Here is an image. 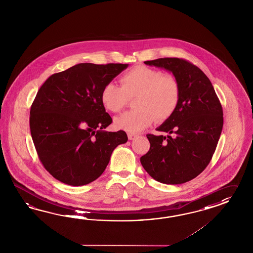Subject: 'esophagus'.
<instances>
[{"label":"esophagus","instance_id":"esophagus-1","mask_svg":"<svg viewBox=\"0 0 253 253\" xmlns=\"http://www.w3.org/2000/svg\"><path fill=\"white\" fill-rule=\"evenodd\" d=\"M137 135L136 134H133V133H128V138H129V140H133V139H135Z\"/></svg>","mask_w":253,"mask_h":253}]
</instances>
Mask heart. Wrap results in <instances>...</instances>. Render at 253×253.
Segmentation results:
<instances>
[{
	"label": "heart",
	"instance_id": "1",
	"mask_svg": "<svg viewBox=\"0 0 253 253\" xmlns=\"http://www.w3.org/2000/svg\"><path fill=\"white\" fill-rule=\"evenodd\" d=\"M121 86L109 82L100 91L101 104L107 111L119 113L136 97V110L124 113L115 120L118 129L128 132H138L154 123L164 122L172 116L178 106L180 86L177 79L171 73L159 69L137 66L124 73Z\"/></svg>",
	"mask_w": 253,
	"mask_h": 253
}]
</instances>
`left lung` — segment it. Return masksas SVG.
Masks as SVG:
<instances>
[{
    "label": "left lung",
    "mask_w": 253,
    "mask_h": 253,
    "mask_svg": "<svg viewBox=\"0 0 253 253\" xmlns=\"http://www.w3.org/2000/svg\"><path fill=\"white\" fill-rule=\"evenodd\" d=\"M144 64L172 72L180 86L178 106L157 130L147 134L148 153L141 157L156 181L178 185L197 177L209 166L221 134L223 111L210 79L190 62L165 57Z\"/></svg>",
    "instance_id": "1"
}]
</instances>
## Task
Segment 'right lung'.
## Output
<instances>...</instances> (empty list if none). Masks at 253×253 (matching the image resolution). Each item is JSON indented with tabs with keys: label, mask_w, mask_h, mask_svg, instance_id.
<instances>
[{
	"label": "right lung",
	"mask_w": 253,
	"mask_h": 253,
	"mask_svg": "<svg viewBox=\"0 0 253 253\" xmlns=\"http://www.w3.org/2000/svg\"><path fill=\"white\" fill-rule=\"evenodd\" d=\"M128 64L81 63L50 76L30 111V130L46 171L69 185L99 178L113 150L128 141L124 130L106 131L112 123L100 101L102 87Z\"/></svg>",
	"instance_id": "obj_1"
}]
</instances>
